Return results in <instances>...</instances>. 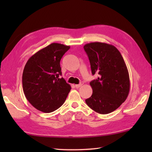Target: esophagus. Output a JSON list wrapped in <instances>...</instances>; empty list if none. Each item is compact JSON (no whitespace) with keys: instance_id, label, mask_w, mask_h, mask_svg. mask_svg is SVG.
Segmentation results:
<instances>
[{"instance_id":"esophagus-1","label":"esophagus","mask_w":152,"mask_h":152,"mask_svg":"<svg viewBox=\"0 0 152 152\" xmlns=\"http://www.w3.org/2000/svg\"><path fill=\"white\" fill-rule=\"evenodd\" d=\"M82 86V83H80V84H76L75 87H76V88H80V87Z\"/></svg>"}]
</instances>
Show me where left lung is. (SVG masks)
<instances>
[{
	"label": "left lung",
	"mask_w": 152,
	"mask_h": 152,
	"mask_svg": "<svg viewBox=\"0 0 152 152\" xmlns=\"http://www.w3.org/2000/svg\"><path fill=\"white\" fill-rule=\"evenodd\" d=\"M92 75L98 78L90 82L92 96L87 105L100 114H108L118 109L128 96L130 80L125 62L119 51L106 43L92 42L84 45Z\"/></svg>",
	"instance_id": "obj_1"
}]
</instances>
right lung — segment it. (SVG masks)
<instances>
[{
    "label": "right lung",
    "mask_w": 152,
    "mask_h": 152,
    "mask_svg": "<svg viewBox=\"0 0 152 152\" xmlns=\"http://www.w3.org/2000/svg\"><path fill=\"white\" fill-rule=\"evenodd\" d=\"M70 46L53 43L31 57L22 76L25 96L32 106L43 113L57 110L65 102L71 86L61 75L60 60Z\"/></svg>",
    "instance_id": "1"
}]
</instances>
